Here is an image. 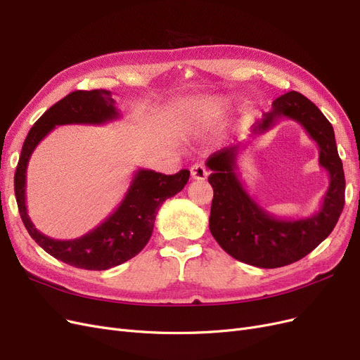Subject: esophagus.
Returning a JSON list of instances; mask_svg holds the SVG:
<instances>
[{
    "label": "esophagus",
    "mask_w": 360,
    "mask_h": 360,
    "mask_svg": "<svg viewBox=\"0 0 360 360\" xmlns=\"http://www.w3.org/2000/svg\"><path fill=\"white\" fill-rule=\"evenodd\" d=\"M191 176L193 180H205L209 177V171H207L202 163H195L191 168Z\"/></svg>",
    "instance_id": "34e87169"
}]
</instances>
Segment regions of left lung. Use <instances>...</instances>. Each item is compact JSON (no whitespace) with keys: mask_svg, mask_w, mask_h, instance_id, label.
<instances>
[{"mask_svg":"<svg viewBox=\"0 0 360 360\" xmlns=\"http://www.w3.org/2000/svg\"><path fill=\"white\" fill-rule=\"evenodd\" d=\"M282 117L294 120L307 130L320 148V165L329 172V188L317 213L304 219H281L257 204L236 174L240 146L214 151L205 162L213 171L209 177L213 188L209 222L212 236L233 258L263 269L288 266L308 255L332 233L345 200L342 162L329 120L303 94L288 91L255 122L252 136L266 134Z\"/></svg>","mask_w":360,"mask_h":360,"instance_id":"1","label":"left lung"}]
</instances>
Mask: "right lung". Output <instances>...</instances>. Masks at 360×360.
<instances>
[{
	"mask_svg": "<svg viewBox=\"0 0 360 360\" xmlns=\"http://www.w3.org/2000/svg\"><path fill=\"white\" fill-rule=\"evenodd\" d=\"M120 117L111 91H73L52 105L30 129L15 172V195L19 214L30 236L49 255L85 270H108L134 258L148 243L162 202L179 193L191 172L181 169L165 176L151 169L134 174L123 201L90 233L73 240H56L41 234L27 213V167L32 151L56 126L105 124Z\"/></svg>",
	"mask_w": 360,
	"mask_h": 360,
	"instance_id": "1",
	"label": "right lung"
}]
</instances>
